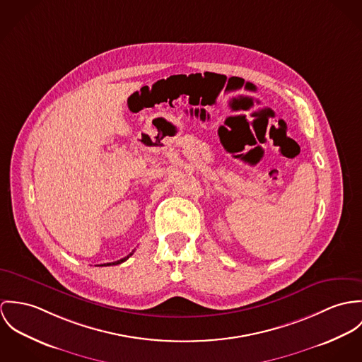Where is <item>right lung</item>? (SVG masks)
I'll list each match as a JSON object with an SVG mask.
<instances>
[{
    "label": "right lung",
    "mask_w": 362,
    "mask_h": 362,
    "mask_svg": "<svg viewBox=\"0 0 362 362\" xmlns=\"http://www.w3.org/2000/svg\"><path fill=\"white\" fill-rule=\"evenodd\" d=\"M133 254V251L127 255V257H124V258H122V259H119V261H115V262H108V264H103V265H100V267H110V265H118V264H122V262H124L130 255Z\"/></svg>",
    "instance_id": "1"
}]
</instances>
